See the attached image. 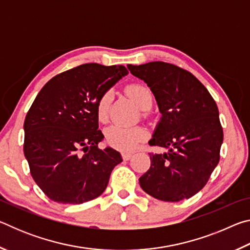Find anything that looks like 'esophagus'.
Masks as SVG:
<instances>
[{
    "mask_svg": "<svg viewBox=\"0 0 250 250\" xmlns=\"http://www.w3.org/2000/svg\"><path fill=\"white\" fill-rule=\"evenodd\" d=\"M131 158H132V154L131 153H122V159L124 160H130Z\"/></svg>",
    "mask_w": 250,
    "mask_h": 250,
    "instance_id": "34e87169",
    "label": "esophagus"
}]
</instances>
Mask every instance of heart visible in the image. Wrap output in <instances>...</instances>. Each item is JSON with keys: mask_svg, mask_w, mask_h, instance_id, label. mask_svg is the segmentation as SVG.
<instances>
[{"mask_svg": "<svg viewBox=\"0 0 250 250\" xmlns=\"http://www.w3.org/2000/svg\"><path fill=\"white\" fill-rule=\"evenodd\" d=\"M125 92L131 100L141 110L150 109L153 96L150 89L141 83H131L126 86ZM113 98L111 90L105 91L97 103L96 113L98 120L104 122L108 119L110 104ZM146 138V132L142 128H125L120 125H111L105 130V140L112 147L120 151H132L141 141Z\"/></svg>", "mask_w": 250, "mask_h": 250, "instance_id": "heart-1", "label": "heart"}]
</instances>
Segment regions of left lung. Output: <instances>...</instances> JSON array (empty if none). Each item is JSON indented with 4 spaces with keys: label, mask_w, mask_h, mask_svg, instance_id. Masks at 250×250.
<instances>
[{
    "label": "left lung",
    "mask_w": 250,
    "mask_h": 250,
    "mask_svg": "<svg viewBox=\"0 0 250 250\" xmlns=\"http://www.w3.org/2000/svg\"><path fill=\"white\" fill-rule=\"evenodd\" d=\"M128 69L150 87L162 115L149 145L168 150L150 153L141 188L164 202L192 197L219 162L224 134L216 103L195 76L175 65L151 62Z\"/></svg>",
    "instance_id": "obj_1"
}]
</instances>
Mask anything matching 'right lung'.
<instances>
[{
    "instance_id": "1",
    "label": "right lung",
    "mask_w": 250,
    "mask_h": 250,
    "mask_svg": "<svg viewBox=\"0 0 250 250\" xmlns=\"http://www.w3.org/2000/svg\"><path fill=\"white\" fill-rule=\"evenodd\" d=\"M126 75L122 65H80L55 76L36 96L24 121V154L34 181L52 201L94 200L122 162L112 147H98L104 134L96 107L103 94Z\"/></svg>"
}]
</instances>
